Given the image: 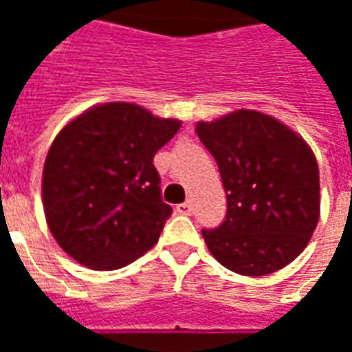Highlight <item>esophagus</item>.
I'll return each mask as SVG.
<instances>
[{"label":"esophagus","mask_w":352,"mask_h":352,"mask_svg":"<svg viewBox=\"0 0 352 352\" xmlns=\"http://www.w3.org/2000/svg\"><path fill=\"white\" fill-rule=\"evenodd\" d=\"M175 211L179 214H190L192 213V206L188 204V201H184V204H179V206L175 207Z\"/></svg>","instance_id":"1"}]
</instances>
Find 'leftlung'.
Listing matches in <instances>:
<instances>
[{
	"instance_id": "8db88e82",
	"label": "left lung",
	"mask_w": 352,
	"mask_h": 352,
	"mask_svg": "<svg viewBox=\"0 0 352 352\" xmlns=\"http://www.w3.org/2000/svg\"><path fill=\"white\" fill-rule=\"evenodd\" d=\"M219 166L226 217L201 230L209 251L239 275H267L307 247L320 213L315 154L273 116L239 109L196 126Z\"/></svg>"
}]
</instances>
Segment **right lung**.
<instances>
[{"instance_id":"1","label":"right lung","mask_w":352,"mask_h":352,"mask_svg":"<svg viewBox=\"0 0 352 352\" xmlns=\"http://www.w3.org/2000/svg\"><path fill=\"white\" fill-rule=\"evenodd\" d=\"M181 128L135 103L113 101L65 126L43 168L45 217L58 245L90 270H118L158 241L164 204L154 154Z\"/></svg>"}]
</instances>
